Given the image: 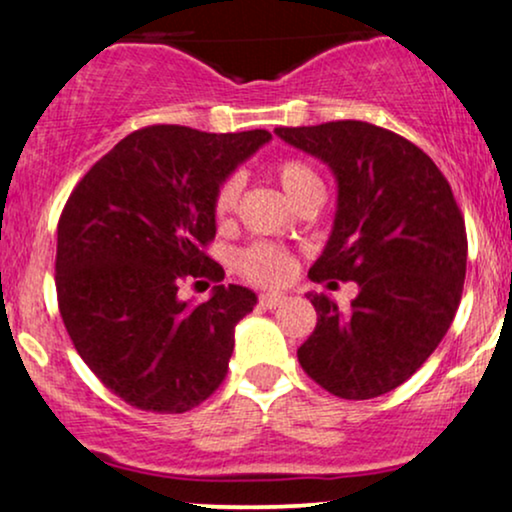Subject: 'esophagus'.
<instances>
[{"label":"esophagus","instance_id":"34e87169","mask_svg":"<svg viewBox=\"0 0 512 512\" xmlns=\"http://www.w3.org/2000/svg\"><path fill=\"white\" fill-rule=\"evenodd\" d=\"M284 301H286V298L281 296V293H262V296H260V305H262V308H267V310L279 308V305Z\"/></svg>","mask_w":512,"mask_h":512}]
</instances>
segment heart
<instances>
[{"mask_svg": "<svg viewBox=\"0 0 512 512\" xmlns=\"http://www.w3.org/2000/svg\"><path fill=\"white\" fill-rule=\"evenodd\" d=\"M276 178H279L281 187H284L286 195L291 197V202L301 204L303 199L313 195H325L322 190L320 175L315 173L308 163L298 161V158H284L274 166ZM240 190H243V178L240 175H228L221 182L219 190L214 195V216L219 221H228L233 216V211L238 207ZM238 272L245 279L252 281L257 286H276L284 284L293 272V260L289 252L274 248V245L257 243L252 248H245L238 255Z\"/></svg>", "mask_w": 512, "mask_h": 512, "instance_id": "obj_1", "label": "heart"}]
</instances>
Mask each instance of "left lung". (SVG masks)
Listing matches in <instances>:
<instances>
[{"label": "left lung", "mask_w": 512, "mask_h": 512, "mask_svg": "<svg viewBox=\"0 0 512 512\" xmlns=\"http://www.w3.org/2000/svg\"><path fill=\"white\" fill-rule=\"evenodd\" d=\"M274 132L337 178L332 236L308 276L358 284L349 310L310 293L317 325L298 361L342 399L385 395L424 366L460 305L467 231L450 182L419 146L370 122Z\"/></svg>", "instance_id": "8db88e82"}]
</instances>
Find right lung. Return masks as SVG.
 <instances>
[{
	"label": "right lung",
	"instance_id": "obj_1",
	"mask_svg": "<svg viewBox=\"0 0 512 512\" xmlns=\"http://www.w3.org/2000/svg\"><path fill=\"white\" fill-rule=\"evenodd\" d=\"M269 139L267 129H137L64 204L55 260L64 327L96 378L132 407L182 414L226 378L233 332L257 296L220 284L190 306L177 289L185 278L223 281L204 252L216 236L214 195Z\"/></svg>",
	"mask_w": 512,
	"mask_h": 512
}]
</instances>
